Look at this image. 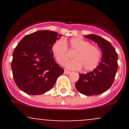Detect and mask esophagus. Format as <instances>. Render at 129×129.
Returning <instances> with one entry per match:
<instances>
[{
	"label": "esophagus",
	"mask_w": 129,
	"mask_h": 129,
	"mask_svg": "<svg viewBox=\"0 0 129 129\" xmlns=\"http://www.w3.org/2000/svg\"><path fill=\"white\" fill-rule=\"evenodd\" d=\"M64 74H66V75H69V74H71V72H70V71H67V70H65Z\"/></svg>",
	"instance_id": "esophagus-1"
}]
</instances>
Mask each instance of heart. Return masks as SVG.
<instances>
[{"label": "heart", "mask_w": 129, "mask_h": 129, "mask_svg": "<svg viewBox=\"0 0 129 129\" xmlns=\"http://www.w3.org/2000/svg\"><path fill=\"white\" fill-rule=\"evenodd\" d=\"M67 46L69 51H75L73 54L75 59L66 63L67 68L78 70L82 67L84 71H90L95 69L99 63L101 54L98 47L90 45L87 40L74 37L69 41L58 40L52 45V54L59 64L64 65L69 58Z\"/></svg>", "instance_id": "heart-1"}]
</instances>
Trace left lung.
I'll return each instance as SVG.
<instances>
[{
    "label": "left lung",
    "instance_id": "obj_1",
    "mask_svg": "<svg viewBox=\"0 0 129 129\" xmlns=\"http://www.w3.org/2000/svg\"><path fill=\"white\" fill-rule=\"evenodd\" d=\"M97 43L102 52V58L92 72L79 74L76 89L85 95H99L107 90L114 82L118 69V55L110 42L95 34L84 36Z\"/></svg>",
    "mask_w": 129,
    "mask_h": 129
}]
</instances>
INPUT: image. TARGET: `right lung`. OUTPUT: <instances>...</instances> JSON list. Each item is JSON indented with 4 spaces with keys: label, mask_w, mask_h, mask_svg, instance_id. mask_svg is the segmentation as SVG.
I'll return each mask as SVG.
<instances>
[{
    "label": "right lung",
    "mask_w": 129,
    "mask_h": 129,
    "mask_svg": "<svg viewBox=\"0 0 129 129\" xmlns=\"http://www.w3.org/2000/svg\"><path fill=\"white\" fill-rule=\"evenodd\" d=\"M61 36L54 31L39 30L25 36L13 52L12 71L14 81L22 91L40 95L50 90L63 73L52 51Z\"/></svg>",
    "instance_id": "right-lung-1"
}]
</instances>
